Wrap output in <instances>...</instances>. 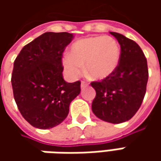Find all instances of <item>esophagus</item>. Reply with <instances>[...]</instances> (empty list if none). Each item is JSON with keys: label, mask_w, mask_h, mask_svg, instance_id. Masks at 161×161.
I'll use <instances>...</instances> for the list:
<instances>
[{"label": "esophagus", "mask_w": 161, "mask_h": 161, "mask_svg": "<svg viewBox=\"0 0 161 161\" xmlns=\"http://www.w3.org/2000/svg\"><path fill=\"white\" fill-rule=\"evenodd\" d=\"M89 85V82L88 81H85V80H82L81 81V83H80V88L81 89H84L85 87H87Z\"/></svg>", "instance_id": "obj_1"}]
</instances>
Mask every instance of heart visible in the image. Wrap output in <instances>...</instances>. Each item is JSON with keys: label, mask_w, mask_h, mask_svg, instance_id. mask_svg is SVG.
Listing matches in <instances>:
<instances>
[{"label": "heart", "mask_w": 161, "mask_h": 161, "mask_svg": "<svg viewBox=\"0 0 161 161\" xmlns=\"http://www.w3.org/2000/svg\"><path fill=\"white\" fill-rule=\"evenodd\" d=\"M120 60V48L110 36L88 37L75 42L71 53H66L63 64L68 75L77 79L83 71L95 80H102L111 75Z\"/></svg>", "instance_id": "1"}]
</instances>
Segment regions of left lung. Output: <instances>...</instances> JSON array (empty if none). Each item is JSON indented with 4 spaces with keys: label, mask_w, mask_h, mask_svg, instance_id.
Masks as SVG:
<instances>
[{
    "label": "left lung",
    "mask_w": 161,
    "mask_h": 161,
    "mask_svg": "<svg viewBox=\"0 0 161 161\" xmlns=\"http://www.w3.org/2000/svg\"><path fill=\"white\" fill-rule=\"evenodd\" d=\"M110 34L120 45L119 64L111 75L90 83L96 90L91 107L99 119L120 124L130 120L141 107L149 72L147 59L137 43L119 33Z\"/></svg>",
    "instance_id": "8db88e82"
}]
</instances>
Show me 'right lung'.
I'll return each instance as SVG.
<instances>
[{"mask_svg":"<svg viewBox=\"0 0 161 161\" xmlns=\"http://www.w3.org/2000/svg\"><path fill=\"white\" fill-rule=\"evenodd\" d=\"M73 34L46 32L23 47L11 74L13 96L22 116L36 128L58 125L80 92V81L63 77V53Z\"/></svg>","mask_w":161,"mask_h":161,"instance_id":"obj_1","label":"right lung"}]
</instances>
